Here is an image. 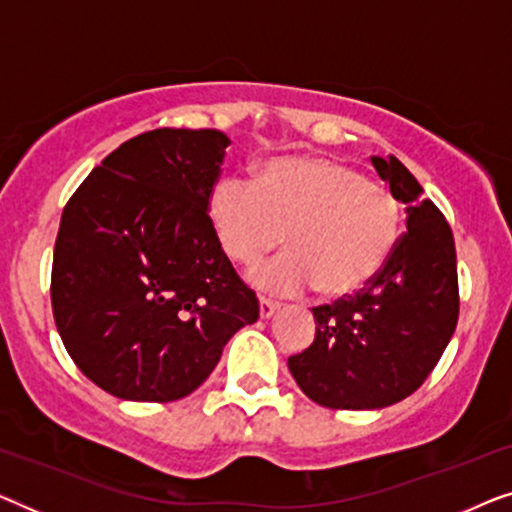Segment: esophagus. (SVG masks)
Wrapping results in <instances>:
<instances>
[{
  "instance_id": "1",
  "label": "esophagus",
  "mask_w": 512,
  "mask_h": 512,
  "mask_svg": "<svg viewBox=\"0 0 512 512\" xmlns=\"http://www.w3.org/2000/svg\"><path fill=\"white\" fill-rule=\"evenodd\" d=\"M277 310H279L277 300H270V298L261 296V319H270Z\"/></svg>"
}]
</instances>
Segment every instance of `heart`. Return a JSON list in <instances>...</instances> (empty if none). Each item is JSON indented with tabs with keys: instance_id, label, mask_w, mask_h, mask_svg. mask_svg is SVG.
Returning a JSON list of instances; mask_svg holds the SVG:
<instances>
[{
	"instance_id": "1",
	"label": "heart",
	"mask_w": 512,
	"mask_h": 512,
	"mask_svg": "<svg viewBox=\"0 0 512 512\" xmlns=\"http://www.w3.org/2000/svg\"><path fill=\"white\" fill-rule=\"evenodd\" d=\"M216 237L230 261L256 265L251 279L272 293L349 296L384 270L401 240V202L354 167L326 158H275L256 184L223 179L209 198ZM287 237L284 238L283 235Z\"/></svg>"
}]
</instances>
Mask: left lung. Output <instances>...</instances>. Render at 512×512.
I'll return each mask as SVG.
<instances>
[{"mask_svg":"<svg viewBox=\"0 0 512 512\" xmlns=\"http://www.w3.org/2000/svg\"><path fill=\"white\" fill-rule=\"evenodd\" d=\"M370 163L405 205V233L368 286L312 307L317 335L289 356L307 398L331 410H377L422 387L459 319L457 251L450 223L401 160Z\"/></svg>","mask_w":512,"mask_h":512,"instance_id":"8db88e82","label":"left lung"}]
</instances>
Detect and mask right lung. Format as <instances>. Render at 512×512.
Returning <instances> with one entry per match:
<instances>
[{
  "instance_id": "right-lung-1",
  "label": "right lung",
  "mask_w": 512,
  "mask_h": 512,
  "mask_svg": "<svg viewBox=\"0 0 512 512\" xmlns=\"http://www.w3.org/2000/svg\"><path fill=\"white\" fill-rule=\"evenodd\" d=\"M221 130L142 132L111 151L65 205L53 251L55 326L76 368L123 401L193 394L258 319L216 237L209 198Z\"/></svg>"
}]
</instances>
